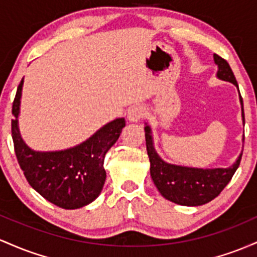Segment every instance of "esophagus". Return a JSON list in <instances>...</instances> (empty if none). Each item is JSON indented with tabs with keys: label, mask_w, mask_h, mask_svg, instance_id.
<instances>
[{
	"label": "esophagus",
	"mask_w": 257,
	"mask_h": 257,
	"mask_svg": "<svg viewBox=\"0 0 257 257\" xmlns=\"http://www.w3.org/2000/svg\"><path fill=\"white\" fill-rule=\"evenodd\" d=\"M144 115H146V110H144L143 106L134 105L128 109L127 119L130 121H132V122H137V121L143 119Z\"/></svg>",
	"instance_id": "1"
}]
</instances>
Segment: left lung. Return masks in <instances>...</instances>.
Returning <instances> with one entry per match:
<instances>
[{
	"mask_svg": "<svg viewBox=\"0 0 257 257\" xmlns=\"http://www.w3.org/2000/svg\"><path fill=\"white\" fill-rule=\"evenodd\" d=\"M214 59L216 64L218 65V79L234 83L238 87V82L228 62L217 54H214ZM240 103L241 110H243V121L245 122L241 96ZM144 131H146L147 152L151 160V176L153 182L164 198L180 205L199 206L215 199L232 180L243 155H239L238 160L227 169L204 170L171 165L161 160L155 153L149 126H146Z\"/></svg>",
	"mask_w": 257,
	"mask_h": 257,
	"instance_id": "1",
	"label": "left lung"
}]
</instances>
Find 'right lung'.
Listing matches in <instances>:
<instances>
[{
	"label": "right lung",
	"instance_id": "1",
	"mask_svg": "<svg viewBox=\"0 0 257 257\" xmlns=\"http://www.w3.org/2000/svg\"><path fill=\"white\" fill-rule=\"evenodd\" d=\"M23 80L13 100L12 138L17 160L29 184L54 205L79 209L92 203L105 182L104 158L119 138L125 120L116 119L86 142L62 152H34L22 141L18 114Z\"/></svg>",
	"mask_w": 257,
	"mask_h": 257
}]
</instances>
